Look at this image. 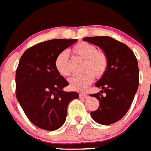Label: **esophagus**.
Returning a JSON list of instances; mask_svg holds the SVG:
<instances>
[{"instance_id":"34e87169","label":"esophagus","mask_w":151,"mask_h":151,"mask_svg":"<svg viewBox=\"0 0 151 151\" xmlns=\"http://www.w3.org/2000/svg\"><path fill=\"white\" fill-rule=\"evenodd\" d=\"M79 97L81 98V99H87L88 97V96L87 94H85V93H81V94L79 95Z\"/></svg>"}]
</instances>
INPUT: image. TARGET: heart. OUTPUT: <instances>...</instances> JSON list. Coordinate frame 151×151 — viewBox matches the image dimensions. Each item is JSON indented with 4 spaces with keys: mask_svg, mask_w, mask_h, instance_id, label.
Masks as SVG:
<instances>
[{
    "mask_svg": "<svg viewBox=\"0 0 151 151\" xmlns=\"http://www.w3.org/2000/svg\"><path fill=\"white\" fill-rule=\"evenodd\" d=\"M75 57L84 59L81 75L70 78V88L76 92H85L94 80L102 78L107 71L109 59L106 53L98 50L94 45L85 41H81L71 49ZM55 67L57 72L63 77H69L71 74L70 60L66 52L58 54L55 60Z\"/></svg>",
    "mask_w": 151,
    "mask_h": 151,
    "instance_id": "1",
    "label": "heart"
}]
</instances>
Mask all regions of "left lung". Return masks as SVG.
Segmentation results:
<instances>
[{
    "label": "left lung",
    "instance_id": "1",
    "mask_svg": "<svg viewBox=\"0 0 151 151\" xmlns=\"http://www.w3.org/2000/svg\"><path fill=\"white\" fill-rule=\"evenodd\" d=\"M83 40L99 46L109 59L106 73L96 84L103 90L90 96L99 101V108L91 112L92 119L101 124H111L126 114L138 89L137 59L125 44L110 37H88Z\"/></svg>",
    "mask_w": 151,
    "mask_h": 151
}]
</instances>
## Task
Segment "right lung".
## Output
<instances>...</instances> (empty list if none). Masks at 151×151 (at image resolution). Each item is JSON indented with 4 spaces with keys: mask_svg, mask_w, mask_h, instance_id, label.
<instances>
[{
    "mask_svg": "<svg viewBox=\"0 0 151 151\" xmlns=\"http://www.w3.org/2000/svg\"><path fill=\"white\" fill-rule=\"evenodd\" d=\"M78 39H53L25 51L15 72V95L27 118L40 129L54 131L66 121L67 106L78 99L75 92H64L69 85L57 72L55 60L59 53Z\"/></svg>",
    "mask_w": 151,
    "mask_h": 151,
    "instance_id": "obj_1",
    "label": "right lung"
}]
</instances>
